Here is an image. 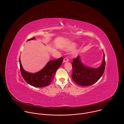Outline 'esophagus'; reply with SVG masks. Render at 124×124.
Here are the masks:
<instances>
[{"mask_svg": "<svg viewBox=\"0 0 124 124\" xmlns=\"http://www.w3.org/2000/svg\"><path fill=\"white\" fill-rule=\"evenodd\" d=\"M68 61H69V59L68 58H67V57L64 58V59L63 60V62H67Z\"/></svg>", "mask_w": 124, "mask_h": 124, "instance_id": "1", "label": "esophagus"}]
</instances>
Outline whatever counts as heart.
I'll return each instance as SVG.
<instances>
[{
	"label": "heart",
	"mask_w": 124,
	"mask_h": 124,
	"mask_svg": "<svg viewBox=\"0 0 124 124\" xmlns=\"http://www.w3.org/2000/svg\"><path fill=\"white\" fill-rule=\"evenodd\" d=\"M76 44L75 43H70V44H69L67 46L66 48H67V49H68V50H72V49H73L74 48H75V47H76ZM78 50H75V51H74L73 54H74L76 55V54H78Z\"/></svg>",
	"instance_id": "heart-1"
}]
</instances>
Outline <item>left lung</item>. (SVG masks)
Here are the masks:
<instances>
[{"label": "left lung", "mask_w": 124, "mask_h": 124, "mask_svg": "<svg viewBox=\"0 0 124 124\" xmlns=\"http://www.w3.org/2000/svg\"><path fill=\"white\" fill-rule=\"evenodd\" d=\"M72 64V78L73 80L81 86H90L96 83L104 73L105 66V55L104 54L101 65L97 69L85 66L81 62L79 56L73 59Z\"/></svg>", "instance_id": "8db88e82"}]
</instances>
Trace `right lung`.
<instances>
[{
    "mask_svg": "<svg viewBox=\"0 0 124 124\" xmlns=\"http://www.w3.org/2000/svg\"><path fill=\"white\" fill-rule=\"evenodd\" d=\"M34 39L35 38L33 37L27 41ZM63 60L62 57L58 59L51 60L39 72L32 74L27 72L23 70L20 57L21 73L24 80L29 84L36 87H45L48 85L54 79L56 70L61 65Z\"/></svg>",
    "mask_w": 124,
    "mask_h": 124,
    "instance_id": "obj_1",
    "label": "right lung"
}]
</instances>
